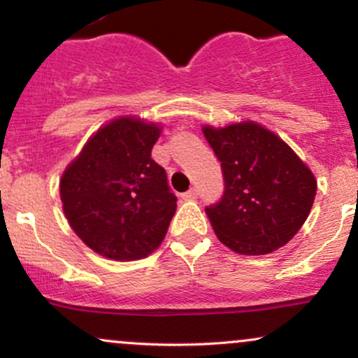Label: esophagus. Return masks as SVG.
Wrapping results in <instances>:
<instances>
[{
  "label": "esophagus",
  "instance_id": "34e87169",
  "mask_svg": "<svg viewBox=\"0 0 358 358\" xmlns=\"http://www.w3.org/2000/svg\"><path fill=\"white\" fill-rule=\"evenodd\" d=\"M196 195H199L196 188H190V190H188V192L182 193V199L183 200H193V199H196Z\"/></svg>",
  "mask_w": 358,
  "mask_h": 358
}]
</instances>
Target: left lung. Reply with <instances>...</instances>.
<instances>
[{
	"instance_id": "obj_1",
	"label": "left lung",
	"mask_w": 358,
	"mask_h": 358,
	"mask_svg": "<svg viewBox=\"0 0 358 358\" xmlns=\"http://www.w3.org/2000/svg\"><path fill=\"white\" fill-rule=\"evenodd\" d=\"M203 134L224 176L220 200L205 207L220 242L249 256L287 244L313 207V173L282 139L256 122L207 126Z\"/></svg>"
}]
</instances>
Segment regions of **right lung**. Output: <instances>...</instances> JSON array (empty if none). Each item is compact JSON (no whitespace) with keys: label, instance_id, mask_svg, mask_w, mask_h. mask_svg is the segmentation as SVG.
<instances>
[{"label":"right lung","instance_id":"obj_1","mask_svg":"<svg viewBox=\"0 0 358 358\" xmlns=\"http://www.w3.org/2000/svg\"><path fill=\"white\" fill-rule=\"evenodd\" d=\"M156 124L119 117L101 127L60 182L73 232L101 256L146 257L165 239L176 210L165 168L151 158Z\"/></svg>","mask_w":358,"mask_h":358}]
</instances>
